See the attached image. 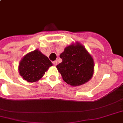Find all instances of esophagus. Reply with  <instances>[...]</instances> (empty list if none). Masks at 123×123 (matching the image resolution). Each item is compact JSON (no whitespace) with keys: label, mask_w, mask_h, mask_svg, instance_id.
Here are the masks:
<instances>
[{"label":"esophagus","mask_w":123,"mask_h":123,"mask_svg":"<svg viewBox=\"0 0 123 123\" xmlns=\"http://www.w3.org/2000/svg\"><path fill=\"white\" fill-rule=\"evenodd\" d=\"M53 64H54L55 66H57V61H53Z\"/></svg>","instance_id":"34e87169"}]
</instances>
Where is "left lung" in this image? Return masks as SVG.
<instances>
[{
	"mask_svg": "<svg viewBox=\"0 0 123 123\" xmlns=\"http://www.w3.org/2000/svg\"><path fill=\"white\" fill-rule=\"evenodd\" d=\"M62 62L57 65L64 81L72 86L87 83L94 73V61L85 48L79 42L72 43L60 55Z\"/></svg>",
	"mask_w": 123,
	"mask_h": 123,
	"instance_id": "left-lung-1",
	"label": "left lung"
}]
</instances>
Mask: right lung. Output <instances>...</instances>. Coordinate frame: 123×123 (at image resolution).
I'll use <instances>...</instances> for the list:
<instances>
[{
  "mask_svg": "<svg viewBox=\"0 0 123 123\" xmlns=\"http://www.w3.org/2000/svg\"><path fill=\"white\" fill-rule=\"evenodd\" d=\"M52 65L48 57L36 49L27 53L21 59L19 64V72L28 82H36L43 77Z\"/></svg>",
  "mask_w": 123,
  "mask_h": 123,
  "instance_id": "1",
  "label": "right lung"
}]
</instances>
